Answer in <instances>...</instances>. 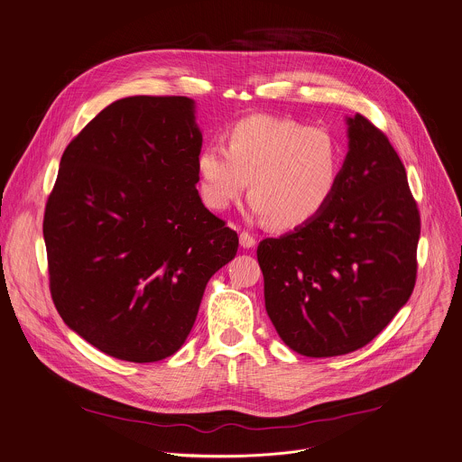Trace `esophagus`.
<instances>
[{
    "instance_id": "1",
    "label": "esophagus",
    "mask_w": 462,
    "mask_h": 462,
    "mask_svg": "<svg viewBox=\"0 0 462 462\" xmlns=\"http://www.w3.org/2000/svg\"><path fill=\"white\" fill-rule=\"evenodd\" d=\"M239 245L248 250V248H254V246H255V239H254V236H250L248 232H241V234H239Z\"/></svg>"
}]
</instances>
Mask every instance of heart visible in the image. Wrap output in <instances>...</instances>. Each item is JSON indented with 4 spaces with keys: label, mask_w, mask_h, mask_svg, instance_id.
Masks as SVG:
<instances>
[{
    "label": "heart",
    "mask_w": 462,
    "mask_h": 462,
    "mask_svg": "<svg viewBox=\"0 0 462 462\" xmlns=\"http://www.w3.org/2000/svg\"><path fill=\"white\" fill-rule=\"evenodd\" d=\"M223 144H205L196 156L201 201L228 210L248 189V216L295 230L316 221L332 203L343 172V152L325 128L254 114L232 123Z\"/></svg>",
    "instance_id": "1"
}]
</instances>
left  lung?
Masks as SVG:
<instances>
[{"instance_id":"1","label":"left lung","mask_w":462,"mask_h":462,"mask_svg":"<svg viewBox=\"0 0 462 462\" xmlns=\"http://www.w3.org/2000/svg\"><path fill=\"white\" fill-rule=\"evenodd\" d=\"M345 121L348 152L328 208L257 246L266 314L284 345L306 357L363 348L415 286L420 217L404 165L366 117Z\"/></svg>"}]
</instances>
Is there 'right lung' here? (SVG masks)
<instances>
[{"instance_id":"right-lung-1","label":"right lung","mask_w":462,"mask_h":462,"mask_svg":"<svg viewBox=\"0 0 462 462\" xmlns=\"http://www.w3.org/2000/svg\"><path fill=\"white\" fill-rule=\"evenodd\" d=\"M196 101L130 96L65 148L43 237L65 325L103 354L156 363L187 341L237 234L201 201Z\"/></svg>"}]
</instances>
